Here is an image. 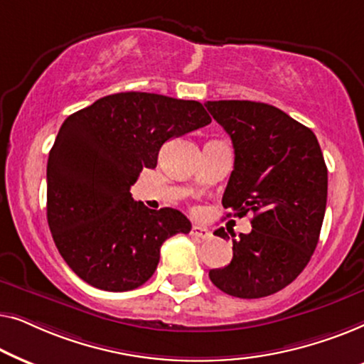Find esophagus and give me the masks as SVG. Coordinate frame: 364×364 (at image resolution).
Returning <instances> with one entry per match:
<instances>
[{
  "instance_id": "obj_1",
  "label": "esophagus",
  "mask_w": 364,
  "mask_h": 364,
  "mask_svg": "<svg viewBox=\"0 0 364 364\" xmlns=\"http://www.w3.org/2000/svg\"><path fill=\"white\" fill-rule=\"evenodd\" d=\"M191 235H192V237H196V238H202V240H208V238L212 237V232L208 230L207 227H202V225H192Z\"/></svg>"
}]
</instances>
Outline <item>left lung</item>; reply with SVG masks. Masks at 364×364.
<instances>
[{
    "label": "left lung",
    "mask_w": 364,
    "mask_h": 364,
    "mask_svg": "<svg viewBox=\"0 0 364 364\" xmlns=\"http://www.w3.org/2000/svg\"><path fill=\"white\" fill-rule=\"evenodd\" d=\"M205 107L235 151L222 205L237 217L253 213L252 232L232 240V262L208 277L227 295H273L300 275L320 238L328 196L320 144L311 129L270 104L207 101ZM213 233L227 237L223 228Z\"/></svg>",
    "instance_id": "left-lung-1"
}]
</instances>
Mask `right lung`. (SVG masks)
<instances>
[{"label":"right lung","instance_id":"obj_1","mask_svg":"<svg viewBox=\"0 0 364 364\" xmlns=\"http://www.w3.org/2000/svg\"><path fill=\"white\" fill-rule=\"evenodd\" d=\"M210 122L200 102L151 92L111 94L63 122L48 159V223L81 280L134 290L154 275L162 243L191 232L182 212L151 210L129 191L164 142Z\"/></svg>","mask_w":364,"mask_h":364}]
</instances>
